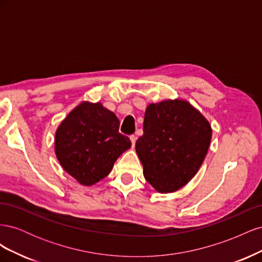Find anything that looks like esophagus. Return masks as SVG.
I'll use <instances>...</instances> for the list:
<instances>
[{"label": "esophagus", "instance_id": "obj_1", "mask_svg": "<svg viewBox=\"0 0 262 262\" xmlns=\"http://www.w3.org/2000/svg\"><path fill=\"white\" fill-rule=\"evenodd\" d=\"M130 140L132 142V146H134V144H136V142H137V137L134 136V134H132V136H130Z\"/></svg>", "mask_w": 262, "mask_h": 262}]
</instances>
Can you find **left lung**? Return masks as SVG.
<instances>
[{
  "instance_id": "1",
  "label": "left lung",
  "mask_w": 262,
  "mask_h": 262,
  "mask_svg": "<svg viewBox=\"0 0 262 262\" xmlns=\"http://www.w3.org/2000/svg\"><path fill=\"white\" fill-rule=\"evenodd\" d=\"M212 138L209 121L187 100L167 99L146 108L136 150L143 175L161 193L177 191L201 167Z\"/></svg>"
}]
</instances>
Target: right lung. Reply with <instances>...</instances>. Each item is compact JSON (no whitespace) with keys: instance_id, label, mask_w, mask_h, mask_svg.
Returning <instances> with one entry per match:
<instances>
[{"instance_id":"add662e5","label":"right lung","mask_w":262,"mask_h":262,"mask_svg":"<svg viewBox=\"0 0 262 262\" xmlns=\"http://www.w3.org/2000/svg\"><path fill=\"white\" fill-rule=\"evenodd\" d=\"M130 146V139L119 133L117 116L100 102H81L60 123L54 138L59 163L83 186L105 178Z\"/></svg>"}]
</instances>
